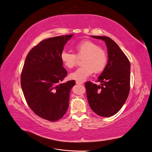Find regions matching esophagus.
I'll use <instances>...</instances> for the list:
<instances>
[{"mask_svg":"<svg viewBox=\"0 0 152 152\" xmlns=\"http://www.w3.org/2000/svg\"><path fill=\"white\" fill-rule=\"evenodd\" d=\"M76 84L77 85H83V82H80V81H76Z\"/></svg>","mask_w":152,"mask_h":152,"instance_id":"obj_1","label":"esophagus"}]
</instances>
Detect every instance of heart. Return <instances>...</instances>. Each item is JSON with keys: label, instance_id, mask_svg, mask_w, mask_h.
Here are the masks:
<instances>
[{"label": "heart", "instance_id": "b5f03b06", "mask_svg": "<svg viewBox=\"0 0 152 152\" xmlns=\"http://www.w3.org/2000/svg\"><path fill=\"white\" fill-rule=\"evenodd\" d=\"M75 55L63 51L60 54V59L66 67L72 69L77 62V57L83 58L81 61L83 66L79 67L69 75V78L77 81H84L92 75L94 72L98 73L103 72L107 64V55L105 50L99 45L90 40L82 41L74 48Z\"/></svg>", "mask_w": 152, "mask_h": 152}]
</instances>
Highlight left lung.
Listing matches in <instances>:
<instances>
[{
    "instance_id": "obj_1",
    "label": "left lung",
    "mask_w": 152,
    "mask_h": 152,
    "mask_svg": "<svg viewBox=\"0 0 152 152\" xmlns=\"http://www.w3.org/2000/svg\"><path fill=\"white\" fill-rule=\"evenodd\" d=\"M91 36L105 42L109 60L97 80L101 85L90 81L85 83L88 102L97 115L112 116L121 109L129 96L130 62L112 39L107 36Z\"/></svg>"
}]
</instances>
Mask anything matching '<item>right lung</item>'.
Wrapping results in <instances>:
<instances>
[{
    "instance_id": "right-lung-1",
    "label": "right lung",
    "mask_w": 152,
    "mask_h": 152,
    "mask_svg": "<svg viewBox=\"0 0 152 152\" xmlns=\"http://www.w3.org/2000/svg\"><path fill=\"white\" fill-rule=\"evenodd\" d=\"M73 34L43 40L30 50L21 75V85L29 107L43 119L56 122L69 106V92L74 80L61 83L67 72L60 54Z\"/></svg>"
}]
</instances>
